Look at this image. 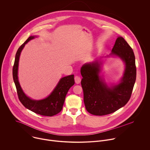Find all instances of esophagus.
<instances>
[{
	"label": "esophagus",
	"instance_id": "esophagus-1",
	"mask_svg": "<svg viewBox=\"0 0 150 150\" xmlns=\"http://www.w3.org/2000/svg\"><path fill=\"white\" fill-rule=\"evenodd\" d=\"M74 80H75V82H76V84H79L81 82V78L79 76H75Z\"/></svg>",
	"mask_w": 150,
	"mask_h": 150
}]
</instances>
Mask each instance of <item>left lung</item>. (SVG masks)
Wrapping results in <instances>:
<instances>
[{
	"mask_svg": "<svg viewBox=\"0 0 150 150\" xmlns=\"http://www.w3.org/2000/svg\"><path fill=\"white\" fill-rule=\"evenodd\" d=\"M110 55L117 56L125 63L124 76L120 83L108 87L99 76L101 62L86 63L81 68L84 103L87 111L95 115L112 113L129 101L136 80L135 56L132 48L122 37H118Z\"/></svg>",
	"mask_w": 150,
	"mask_h": 150,
	"instance_id": "1",
	"label": "left lung"
}]
</instances>
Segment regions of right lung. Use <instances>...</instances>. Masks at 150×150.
<instances>
[{
	"label": "right lung",
	"instance_id": "right-lung-1",
	"mask_svg": "<svg viewBox=\"0 0 150 150\" xmlns=\"http://www.w3.org/2000/svg\"><path fill=\"white\" fill-rule=\"evenodd\" d=\"M35 36H30L18 49L13 67V78L16 87L19 99L22 104L32 111L45 116H53L60 112L65 100L66 94L70 88L74 84V75L62 78L52 93L46 98L40 100H33L27 97L23 91L18 77V71L21 53L25 45Z\"/></svg>",
	"mask_w": 150,
	"mask_h": 150
}]
</instances>
